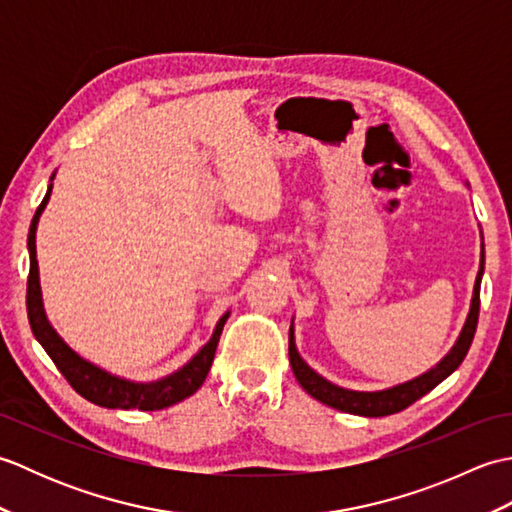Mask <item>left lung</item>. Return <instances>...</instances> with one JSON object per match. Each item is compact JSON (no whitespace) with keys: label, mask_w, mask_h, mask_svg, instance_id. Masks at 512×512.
<instances>
[{"label":"left lung","mask_w":512,"mask_h":512,"mask_svg":"<svg viewBox=\"0 0 512 512\" xmlns=\"http://www.w3.org/2000/svg\"><path fill=\"white\" fill-rule=\"evenodd\" d=\"M482 275H484V244H482V262H480V273H477L475 279V288H473V301H471V312L466 317L464 328L458 336V341L451 347V352L442 358V361L429 369L427 374H422L413 380H407V383L396 385L391 389L383 391H352V389H343L339 385L330 383L323 376H319L314 369L303 361L299 356L297 347H295V332L290 328V339H288V356H290V365L292 372H295V378L299 380V385L308 391L312 398H317L319 402L328 407H334L345 413H354V416H367V418H380V416H391V413H398L402 409H407L413 405L418 398L424 394H429L433 387H438L444 378L451 376L455 369L460 367L464 361L466 352L473 343L475 328H477V317H480V284H482Z\"/></svg>","instance_id":"obj_1"}]
</instances>
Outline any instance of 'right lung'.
<instances>
[{"mask_svg": "<svg viewBox=\"0 0 512 512\" xmlns=\"http://www.w3.org/2000/svg\"><path fill=\"white\" fill-rule=\"evenodd\" d=\"M50 191H52V184L48 187L46 198L41 200L35 217H32L30 233H28L30 273H28V290H26V308H28V321H30L32 334L37 336V341L41 343L43 350L48 352L52 363L57 365V369L72 385L76 394H81L85 400H90V402H94V405L107 407V409L156 411V409H165V407L176 405V402L193 396L195 391L200 389V385L204 383L206 374H209L217 343H220L222 328L228 319V312L220 321H217L211 341L206 343L187 365L178 369V372H173L167 378L156 380V383H132V380H125V378H118V376L103 372L101 367L83 361L79 354L72 352L70 347L59 339V334L52 330V325L48 323L46 312H43V303H41L37 246H35L37 222H39L41 211L46 209V204L50 200Z\"/></svg>", "mask_w": 512, "mask_h": 512, "instance_id": "right-lung-1", "label": "right lung"}]
</instances>
